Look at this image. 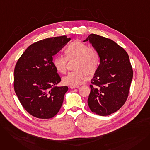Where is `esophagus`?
I'll list each match as a JSON object with an SVG mask.
<instances>
[{
	"label": "esophagus",
	"mask_w": 150,
	"mask_h": 150,
	"mask_svg": "<svg viewBox=\"0 0 150 150\" xmlns=\"http://www.w3.org/2000/svg\"><path fill=\"white\" fill-rule=\"evenodd\" d=\"M79 87H80V86H70V89H75V88H79Z\"/></svg>",
	"instance_id": "esophagus-1"
}]
</instances>
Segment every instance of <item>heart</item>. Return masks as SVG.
<instances>
[{"label":"heart","mask_w":150,"mask_h":150,"mask_svg":"<svg viewBox=\"0 0 150 150\" xmlns=\"http://www.w3.org/2000/svg\"><path fill=\"white\" fill-rule=\"evenodd\" d=\"M65 58L56 57L53 59V65L58 73L64 74L66 71L67 60H76L75 72H69L62 79L64 84L78 86L86 79V74L93 75L100 64V56L94 47L79 41L71 42L64 50Z\"/></svg>","instance_id":"heart-1"}]
</instances>
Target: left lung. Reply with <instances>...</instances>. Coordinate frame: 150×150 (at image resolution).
<instances>
[{
	"mask_svg": "<svg viewBox=\"0 0 150 150\" xmlns=\"http://www.w3.org/2000/svg\"><path fill=\"white\" fill-rule=\"evenodd\" d=\"M89 41L99 53L100 64L91 80L88 103L91 111L101 116L117 111L125 103L133 76L129 56L111 39L91 34Z\"/></svg>",
	"mask_w": 150,
	"mask_h": 150,
	"instance_id": "1",
	"label": "left lung"
}]
</instances>
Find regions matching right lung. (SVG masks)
Returning a JSON list of instances; mask_svg holds the SVG:
<instances>
[{
    "label": "right lung",
    "mask_w": 150,
    "mask_h": 150,
    "mask_svg": "<svg viewBox=\"0 0 150 150\" xmlns=\"http://www.w3.org/2000/svg\"><path fill=\"white\" fill-rule=\"evenodd\" d=\"M70 38L44 39L30 45L16 64L14 88L21 105L38 119L53 117L59 111L67 86L58 87L61 78L53 65V56Z\"/></svg>",
    "instance_id": "add662e5"
}]
</instances>
